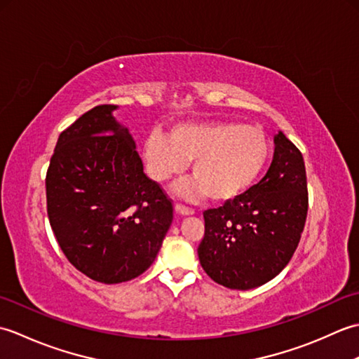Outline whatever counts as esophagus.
<instances>
[{
    "mask_svg": "<svg viewBox=\"0 0 359 359\" xmlns=\"http://www.w3.org/2000/svg\"><path fill=\"white\" fill-rule=\"evenodd\" d=\"M174 210H175V212H179L180 216H191V215H194V210L188 208V207H184V205H180V203L175 205Z\"/></svg>",
    "mask_w": 359,
    "mask_h": 359,
    "instance_id": "esophagus-1",
    "label": "esophagus"
}]
</instances>
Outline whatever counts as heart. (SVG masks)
<instances>
[{
  "instance_id": "heart-1",
  "label": "heart",
  "mask_w": 359,
  "mask_h": 359,
  "mask_svg": "<svg viewBox=\"0 0 359 359\" xmlns=\"http://www.w3.org/2000/svg\"><path fill=\"white\" fill-rule=\"evenodd\" d=\"M270 157V142L261 128L239 121H188L165 135L152 131L143 142L147 171L158 184L177 177L193 162L194 177L177 188L184 197L225 202L255 184Z\"/></svg>"
}]
</instances>
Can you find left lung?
Instances as JSON below:
<instances>
[{"label": "left lung", "mask_w": 359, "mask_h": 359, "mask_svg": "<svg viewBox=\"0 0 359 359\" xmlns=\"http://www.w3.org/2000/svg\"><path fill=\"white\" fill-rule=\"evenodd\" d=\"M307 210L302 154L279 131L273 162L262 180L222 207L203 212L205 236L197 248L202 269L231 290L256 288L271 280L292 259Z\"/></svg>", "instance_id": "1"}]
</instances>
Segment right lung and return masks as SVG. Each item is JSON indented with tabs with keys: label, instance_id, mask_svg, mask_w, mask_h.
Returning a JSON list of instances; mask_svg holds the SVG:
<instances>
[{
	"label": "right lung",
	"instance_id": "add662e5",
	"mask_svg": "<svg viewBox=\"0 0 359 359\" xmlns=\"http://www.w3.org/2000/svg\"><path fill=\"white\" fill-rule=\"evenodd\" d=\"M116 104L85 112L60 134L46 174L48 216L75 269L102 284L147 271L172 222V203L143 163Z\"/></svg>",
	"mask_w": 359,
	"mask_h": 359
}]
</instances>
